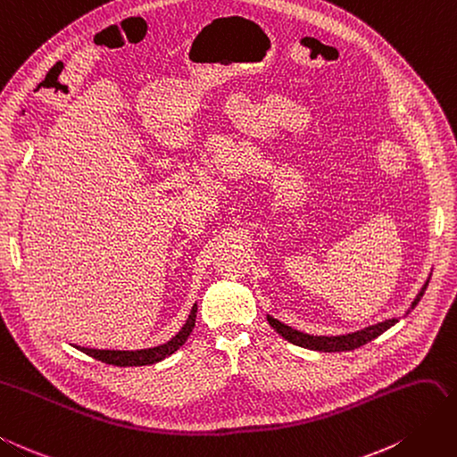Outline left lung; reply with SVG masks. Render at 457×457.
<instances>
[{
	"label": "left lung",
	"instance_id": "left-lung-1",
	"mask_svg": "<svg viewBox=\"0 0 457 457\" xmlns=\"http://www.w3.org/2000/svg\"><path fill=\"white\" fill-rule=\"evenodd\" d=\"M428 278H430V275H428ZM428 278H427V282L423 285V288L419 290V294L415 295V300L411 302V307H410L408 312H405V315H408L411 310H415V305L421 302L423 294H425V290L428 287ZM267 320H269V325L273 327L282 338L295 344V346H302V348H307V350H317V352H350V350L360 348V346H363V344L371 342L377 337H380L382 332L396 325L398 320H400V317L398 319L396 317L386 319V320H382V323L365 327V328L355 330V332H348V335H338V337H313V335H307V332L295 330V328L288 327L287 323H282V320L275 319L273 315H267Z\"/></svg>",
	"mask_w": 457,
	"mask_h": 457
}]
</instances>
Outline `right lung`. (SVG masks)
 <instances>
[{
    "label": "right lung",
    "instance_id": "obj_1",
    "mask_svg": "<svg viewBox=\"0 0 457 457\" xmlns=\"http://www.w3.org/2000/svg\"><path fill=\"white\" fill-rule=\"evenodd\" d=\"M195 313H198V303L192 305L188 313V319L184 320V325L177 332L175 337L167 340L165 344H159L154 348H144V350H94V348H82L75 346L82 353L94 357L97 361H104L107 365H117V367H142V365H154L163 361L165 357L175 353L184 342L188 340L190 332L195 325Z\"/></svg>",
    "mask_w": 457,
    "mask_h": 457
}]
</instances>
